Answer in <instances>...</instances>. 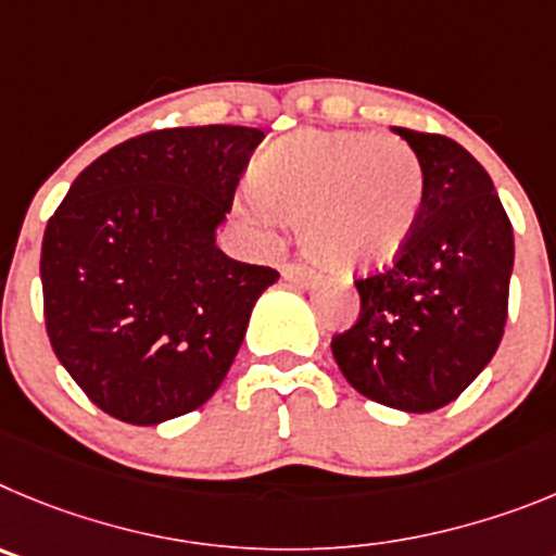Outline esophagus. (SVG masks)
<instances>
[{"mask_svg": "<svg viewBox=\"0 0 556 556\" xmlns=\"http://www.w3.org/2000/svg\"><path fill=\"white\" fill-rule=\"evenodd\" d=\"M282 277L288 282H296V285H313L318 279V274L313 268H307L304 263H285L282 266Z\"/></svg>", "mask_w": 556, "mask_h": 556, "instance_id": "1", "label": "esophagus"}]
</instances>
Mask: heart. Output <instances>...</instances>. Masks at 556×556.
<instances>
[{
    "mask_svg": "<svg viewBox=\"0 0 556 556\" xmlns=\"http://www.w3.org/2000/svg\"><path fill=\"white\" fill-rule=\"evenodd\" d=\"M424 204L418 154L396 135L302 129L274 143L252 172L243 207L257 222H296L299 243L332 271L396 257Z\"/></svg>",
    "mask_w": 556,
    "mask_h": 556,
    "instance_id": "heart-1",
    "label": "heart"
}]
</instances>
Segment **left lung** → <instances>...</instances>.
I'll return each mask as SVG.
<instances>
[{"label":"left lung","mask_w":556,"mask_h":556,"mask_svg":"<svg viewBox=\"0 0 556 556\" xmlns=\"http://www.w3.org/2000/svg\"><path fill=\"white\" fill-rule=\"evenodd\" d=\"M393 132L424 168L421 216L393 266L354 282L359 315L334 334L332 354L365 399L432 413L454 402L502 343L513 224L490 174L457 141Z\"/></svg>","instance_id":"8db88e82"}]
</instances>
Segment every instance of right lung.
I'll return each mask as SVG.
<instances>
[{
  "mask_svg": "<svg viewBox=\"0 0 556 556\" xmlns=\"http://www.w3.org/2000/svg\"><path fill=\"white\" fill-rule=\"evenodd\" d=\"M263 129L174 127L97 157L49 218L47 332L108 415L154 427L202 407L227 377L260 293L279 279L216 247Z\"/></svg>",
  "mask_w": 556,
  "mask_h": 556,
  "instance_id": "right-lung-1",
  "label": "right lung"
}]
</instances>
